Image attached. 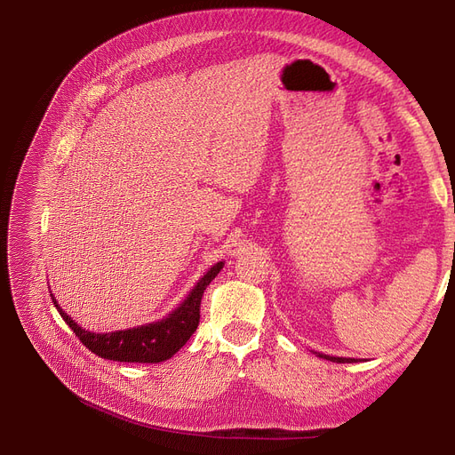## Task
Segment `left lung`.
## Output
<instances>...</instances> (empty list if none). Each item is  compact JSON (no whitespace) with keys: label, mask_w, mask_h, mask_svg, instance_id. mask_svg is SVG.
<instances>
[{"label":"left lung","mask_w":455,"mask_h":455,"mask_svg":"<svg viewBox=\"0 0 455 455\" xmlns=\"http://www.w3.org/2000/svg\"><path fill=\"white\" fill-rule=\"evenodd\" d=\"M321 359H326V361H332V363H355V359H343V356H330V355H323L319 353Z\"/></svg>","instance_id":"obj_1"}]
</instances>
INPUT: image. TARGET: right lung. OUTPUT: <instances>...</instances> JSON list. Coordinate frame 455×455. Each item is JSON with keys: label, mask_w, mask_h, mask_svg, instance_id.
I'll use <instances>...</instances> for the list:
<instances>
[{"label": "right lung", "mask_w": 455, "mask_h": 455, "mask_svg": "<svg viewBox=\"0 0 455 455\" xmlns=\"http://www.w3.org/2000/svg\"><path fill=\"white\" fill-rule=\"evenodd\" d=\"M222 267L224 261H218V264H214L206 271V275H203V279L194 286V291L189 292V296L169 316L144 326L117 330V332H89V330L81 328L70 315H66L60 309L57 299L52 298V301L66 324L74 330V334L79 338V341L94 355L117 363L154 364L171 359L178 349L186 346V341L191 338V334L196 332L201 319L199 309L203 292Z\"/></svg>", "instance_id": "right-lung-1"}]
</instances>
